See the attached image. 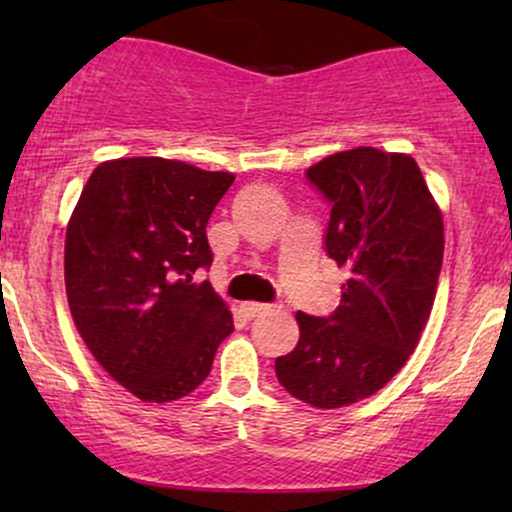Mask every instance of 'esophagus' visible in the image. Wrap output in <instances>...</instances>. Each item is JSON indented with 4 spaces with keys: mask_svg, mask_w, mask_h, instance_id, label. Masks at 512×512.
Masks as SVG:
<instances>
[{
    "mask_svg": "<svg viewBox=\"0 0 512 512\" xmlns=\"http://www.w3.org/2000/svg\"><path fill=\"white\" fill-rule=\"evenodd\" d=\"M267 310H269V305H267V303H255V301L243 303V313L248 315V317H257V315L267 313Z\"/></svg>",
    "mask_w": 512,
    "mask_h": 512,
    "instance_id": "esophagus-1",
    "label": "esophagus"
}]
</instances>
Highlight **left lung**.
<instances>
[{"label": "left lung", "instance_id": "obj_1", "mask_svg": "<svg viewBox=\"0 0 512 512\" xmlns=\"http://www.w3.org/2000/svg\"><path fill=\"white\" fill-rule=\"evenodd\" d=\"M305 178L332 207L327 255L351 276L330 317L296 313L301 337L274 368L296 399L339 409L390 383L419 344L443 264V216L407 154L358 146Z\"/></svg>", "mask_w": 512, "mask_h": 512}]
</instances>
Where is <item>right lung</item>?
I'll return each mask as SVG.
<instances>
[{"mask_svg": "<svg viewBox=\"0 0 512 512\" xmlns=\"http://www.w3.org/2000/svg\"><path fill=\"white\" fill-rule=\"evenodd\" d=\"M236 175L168 158L105 161L64 240V284L88 351L144 402H173L207 380L233 317L199 269L207 223Z\"/></svg>", "mask_w": 512, "mask_h": 512, "instance_id": "obj_1", "label": "right lung"}]
</instances>
